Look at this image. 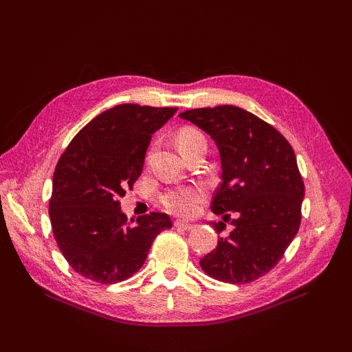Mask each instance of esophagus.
<instances>
[{
    "mask_svg": "<svg viewBox=\"0 0 352 352\" xmlns=\"http://www.w3.org/2000/svg\"><path fill=\"white\" fill-rule=\"evenodd\" d=\"M175 228H177V229H184V230H190V229H194L195 226H194V225H190V223L182 221V220H176V221H175Z\"/></svg>",
    "mask_w": 352,
    "mask_h": 352,
    "instance_id": "esophagus-1",
    "label": "esophagus"
}]
</instances>
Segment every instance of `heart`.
<instances>
[{
    "instance_id": "obj_1",
    "label": "heart",
    "mask_w": 352,
    "mask_h": 352,
    "mask_svg": "<svg viewBox=\"0 0 352 352\" xmlns=\"http://www.w3.org/2000/svg\"><path fill=\"white\" fill-rule=\"evenodd\" d=\"M201 140H204L201 132L192 129V127H185L177 135V146L182 151L185 146ZM202 197H204V192L199 188H175L167 190L162 197V202L170 212L186 217L194 214Z\"/></svg>"
}]
</instances>
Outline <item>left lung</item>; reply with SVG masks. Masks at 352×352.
Instances as JSON below:
<instances>
[{"label":"left lung","instance_id":"obj_1","mask_svg":"<svg viewBox=\"0 0 352 352\" xmlns=\"http://www.w3.org/2000/svg\"><path fill=\"white\" fill-rule=\"evenodd\" d=\"M179 117L204 131L220 154L221 184L211 202L214 214L233 212V230L199 264L210 278L248 283L282 258L301 223L304 182L291 144L252 113L219 105ZM220 233L226 225L211 221Z\"/></svg>","mask_w":352,"mask_h":352}]
</instances>
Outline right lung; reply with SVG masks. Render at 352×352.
<instances>
[{"mask_svg": "<svg viewBox=\"0 0 352 352\" xmlns=\"http://www.w3.org/2000/svg\"><path fill=\"white\" fill-rule=\"evenodd\" d=\"M176 110L116 105L85 126L60 157L52 176L51 226L61 254L83 278L104 285L129 279L158 233L172 228L164 212L127 221L120 198L141 176L153 133Z\"/></svg>", "mask_w": 352, "mask_h": 352, "instance_id": "right-lung-1", "label": "right lung"}]
</instances>
